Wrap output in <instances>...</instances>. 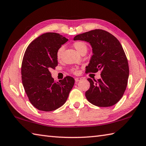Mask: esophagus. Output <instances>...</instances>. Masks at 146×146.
Here are the masks:
<instances>
[{"mask_svg": "<svg viewBox=\"0 0 146 146\" xmlns=\"http://www.w3.org/2000/svg\"><path fill=\"white\" fill-rule=\"evenodd\" d=\"M82 80V78H80V77H76V78H75V82H79V81H80V80Z\"/></svg>", "mask_w": 146, "mask_h": 146, "instance_id": "34e87169", "label": "esophagus"}]
</instances>
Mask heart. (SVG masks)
<instances>
[{"label": "heart", "mask_w": 146, "mask_h": 146, "mask_svg": "<svg viewBox=\"0 0 146 146\" xmlns=\"http://www.w3.org/2000/svg\"><path fill=\"white\" fill-rule=\"evenodd\" d=\"M73 46H74V47L75 48V49L77 51H78V52H80L82 50L84 49V48H87L86 44H85L84 42H83L82 41L75 42L73 44ZM62 50H63V48L60 47L59 49H58V52H57V58H58V59H59L60 58H61V54H62ZM72 71H76V70L75 69H73Z\"/></svg>", "instance_id": "obj_1"}]
</instances>
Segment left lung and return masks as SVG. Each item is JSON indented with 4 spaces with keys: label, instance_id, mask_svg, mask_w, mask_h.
Wrapping results in <instances>:
<instances>
[{
    "label": "left lung",
    "instance_id": "8db88e82",
    "mask_svg": "<svg viewBox=\"0 0 146 146\" xmlns=\"http://www.w3.org/2000/svg\"><path fill=\"white\" fill-rule=\"evenodd\" d=\"M73 40L88 42L92 48L86 72L101 71L98 80L87 79L90 85L85 92L88 101L99 107L115 105L123 95L129 76L128 61L121 44L112 34L99 29L77 35Z\"/></svg>",
    "mask_w": 146,
    "mask_h": 146
}]
</instances>
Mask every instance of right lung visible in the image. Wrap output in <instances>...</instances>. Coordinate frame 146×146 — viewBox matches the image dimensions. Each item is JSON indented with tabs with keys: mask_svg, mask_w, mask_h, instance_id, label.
Listing matches in <instances>:
<instances>
[{
	"mask_svg": "<svg viewBox=\"0 0 146 146\" xmlns=\"http://www.w3.org/2000/svg\"><path fill=\"white\" fill-rule=\"evenodd\" d=\"M68 39L56 33H45L28 45L21 65L25 92L34 107L52 111L63 105L75 84L73 77L54 81L50 68L58 66L57 52Z\"/></svg>",
	"mask_w": 146,
	"mask_h": 146,
	"instance_id": "right-lung-1",
	"label": "right lung"
}]
</instances>
